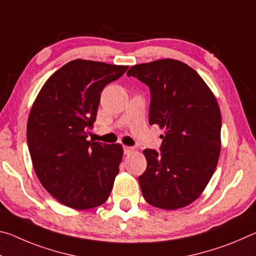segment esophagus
Here are the masks:
<instances>
[{
	"mask_svg": "<svg viewBox=\"0 0 256 256\" xmlns=\"http://www.w3.org/2000/svg\"><path fill=\"white\" fill-rule=\"evenodd\" d=\"M123 149H124V154H125V155H130V154H132L133 152H134V148H133V147H128V146H124Z\"/></svg>",
	"mask_w": 256,
	"mask_h": 256,
	"instance_id": "obj_1",
	"label": "esophagus"
}]
</instances>
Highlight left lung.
Masks as SVG:
<instances>
[{
  "instance_id": "obj_1",
  "label": "left lung",
  "mask_w": 256,
  "mask_h": 256,
  "mask_svg": "<svg viewBox=\"0 0 256 256\" xmlns=\"http://www.w3.org/2000/svg\"><path fill=\"white\" fill-rule=\"evenodd\" d=\"M128 76L147 84L149 124L164 128L160 152L144 149L147 168L139 176L148 204L178 210L204 192L221 152V112L204 80L184 62L160 59L132 66Z\"/></svg>"
}]
</instances>
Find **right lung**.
I'll list each match as a JSON object with an SVG mask.
<instances>
[{
    "instance_id": "add662e5",
    "label": "right lung",
    "mask_w": 256,
    "mask_h": 256,
    "mask_svg": "<svg viewBox=\"0 0 256 256\" xmlns=\"http://www.w3.org/2000/svg\"><path fill=\"white\" fill-rule=\"evenodd\" d=\"M128 68L72 60L50 76L30 109L27 144L35 173L46 192L68 208H96L112 192L123 148L86 138L101 91Z\"/></svg>"
}]
</instances>
